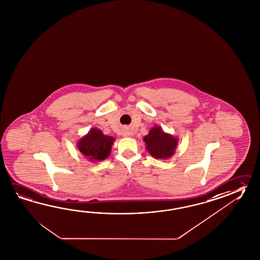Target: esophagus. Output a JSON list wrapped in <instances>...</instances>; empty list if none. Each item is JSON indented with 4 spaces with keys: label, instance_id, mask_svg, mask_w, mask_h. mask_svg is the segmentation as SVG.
<instances>
[{
    "label": "esophagus",
    "instance_id": "1",
    "mask_svg": "<svg viewBox=\"0 0 260 260\" xmlns=\"http://www.w3.org/2000/svg\"><path fill=\"white\" fill-rule=\"evenodd\" d=\"M131 134H132V133L129 132L128 127H124V128L122 129V135H123V137H129Z\"/></svg>",
    "mask_w": 260,
    "mask_h": 260
}]
</instances>
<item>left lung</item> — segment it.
<instances>
[{
  "label": "left lung",
  "mask_w": 260,
  "mask_h": 260,
  "mask_svg": "<svg viewBox=\"0 0 260 260\" xmlns=\"http://www.w3.org/2000/svg\"><path fill=\"white\" fill-rule=\"evenodd\" d=\"M179 139L163 132L161 127H152L144 137L145 148L156 159H168L173 156L178 145Z\"/></svg>",
  "instance_id": "left-lung-1"
}]
</instances>
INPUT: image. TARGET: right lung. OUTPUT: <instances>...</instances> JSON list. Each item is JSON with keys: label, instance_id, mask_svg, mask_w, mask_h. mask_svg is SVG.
<instances>
[{"label": "right lung", "instance_id": "right-lung-1", "mask_svg": "<svg viewBox=\"0 0 260 260\" xmlns=\"http://www.w3.org/2000/svg\"><path fill=\"white\" fill-rule=\"evenodd\" d=\"M115 138L104 135L97 127H92L77 142V148L89 161H103L109 156Z\"/></svg>", "mask_w": 260, "mask_h": 260}]
</instances>
